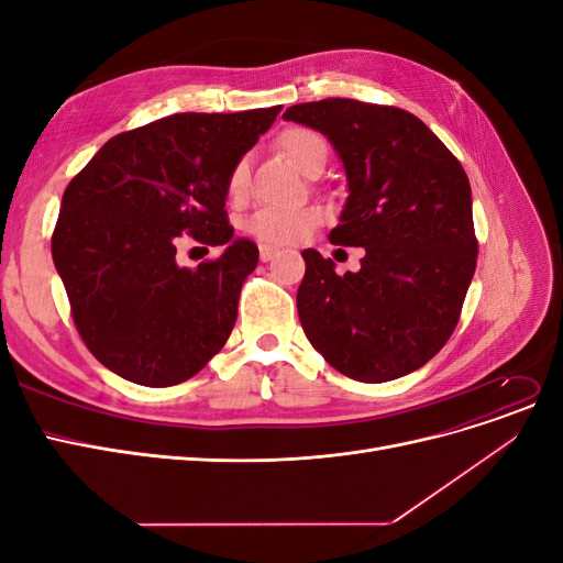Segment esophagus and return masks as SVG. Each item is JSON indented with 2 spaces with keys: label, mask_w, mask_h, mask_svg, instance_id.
<instances>
[{
  "label": "esophagus",
  "mask_w": 563,
  "mask_h": 563,
  "mask_svg": "<svg viewBox=\"0 0 563 563\" xmlns=\"http://www.w3.org/2000/svg\"><path fill=\"white\" fill-rule=\"evenodd\" d=\"M275 255H277V249H272V246H261V261L263 263H269L272 258H275Z\"/></svg>",
  "instance_id": "34e87169"
}]
</instances>
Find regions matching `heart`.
<instances>
[{
	"label": "heart",
	"instance_id": "heart-1",
	"mask_svg": "<svg viewBox=\"0 0 563 563\" xmlns=\"http://www.w3.org/2000/svg\"><path fill=\"white\" fill-rule=\"evenodd\" d=\"M279 150L284 157L298 166L305 174H317L329 159V143L321 133L305 129V126H291L279 133L277 139ZM249 174L251 162L249 157H240L228 174V195L240 199L246 195L249 187ZM321 211L317 207H296V209H272L265 207L255 211L246 223V230L255 236V240L269 244V246H291L314 232V228L321 223Z\"/></svg>",
	"mask_w": 563,
	"mask_h": 563
}]
</instances>
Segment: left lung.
<instances>
[{"label": "left lung", "mask_w": 563, "mask_h": 563, "mask_svg": "<svg viewBox=\"0 0 563 563\" xmlns=\"http://www.w3.org/2000/svg\"><path fill=\"white\" fill-rule=\"evenodd\" d=\"M343 159L350 197L329 240L362 246L360 272L302 251L298 317L343 376L387 383L428 364L457 327L476 267L472 190L453 152L411 112L352 98L291 106Z\"/></svg>", "instance_id": "obj_1"}]
</instances>
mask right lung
Returning a JSON list of instances; mask_svg holds the SVG:
<instances>
[{
  "label": "right lung",
  "instance_id": "1",
  "mask_svg": "<svg viewBox=\"0 0 563 563\" xmlns=\"http://www.w3.org/2000/svg\"><path fill=\"white\" fill-rule=\"evenodd\" d=\"M279 110L157 119L114 135L65 187L51 255L84 345L117 376L178 385L228 343L258 246L234 240L225 183ZM183 231L229 249L178 268Z\"/></svg>",
  "mask_w": 563,
  "mask_h": 563
}]
</instances>
